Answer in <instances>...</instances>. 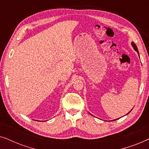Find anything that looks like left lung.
<instances>
[{
	"label": "left lung",
	"mask_w": 149,
	"mask_h": 149,
	"mask_svg": "<svg viewBox=\"0 0 149 149\" xmlns=\"http://www.w3.org/2000/svg\"><path fill=\"white\" fill-rule=\"evenodd\" d=\"M132 47H133V48L134 49V50H135V51H136V52L138 53V55H139V52H138V50L137 46H136V45H135V44H134V42H132ZM132 110H131V111H130V112H129V113H130V112H131V111H132ZM128 113L127 114V115H128ZM115 120H117V119H115ZM115 120H113V121H115Z\"/></svg>",
	"instance_id": "left-lung-1"
}]
</instances>
